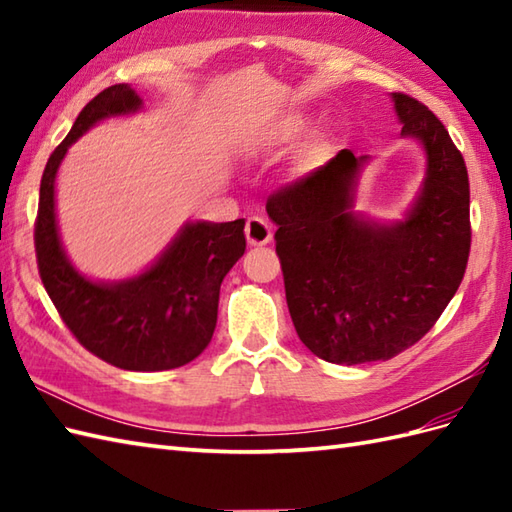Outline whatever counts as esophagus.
Here are the masks:
<instances>
[{"label":"esophagus","instance_id":"34e87169","mask_svg":"<svg viewBox=\"0 0 512 512\" xmlns=\"http://www.w3.org/2000/svg\"><path fill=\"white\" fill-rule=\"evenodd\" d=\"M246 239L250 246H266L273 239V226L264 217H248Z\"/></svg>","mask_w":512,"mask_h":512}]
</instances>
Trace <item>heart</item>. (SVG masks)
Returning a JSON list of instances; mask_svg holds the SVG:
<instances>
[{
    "label": "heart",
    "mask_w": 512,
    "mask_h": 512,
    "mask_svg": "<svg viewBox=\"0 0 512 512\" xmlns=\"http://www.w3.org/2000/svg\"><path fill=\"white\" fill-rule=\"evenodd\" d=\"M306 127H308V121L303 114L288 116L286 121L279 125V138L284 140V143H295V140L301 138V134L306 132ZM328 151H330V140L325 136H317L308 147V156L314 160H321Z\"/></svg>",
    "instance_id": "1"
}]
</instances>
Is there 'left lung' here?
I'll list each match as a JSON object with an SVG mask.
<instances>
[{
  "label": "left lung",
  "mask_w": 512,
  "mask_h": 512,
  "mask_svg": "<svg viewBox=\"0 0 512 512\" xmlns=\"http://www.w3.org/2000/svg\"><path fill=\"white\" fill-rule=\"evenodd\" d=\"M391 99L400 134L427 151V178L405 220L385 226L352 211L367 158L350 149L266 202L295 330L336 365L387 361L418 343L458 292L471 253L460 149L427 105L402 92Z\"/></svg>",
  "instance_id": "1"
}]
</instances>
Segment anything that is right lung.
<instances>
[{"label":"right lung","mask_w":512,"mask_h":512,"mask_svg":"<svg viewBox=\"0 0 512 512\" xmlns=\"http://www.w3.org/2000/svg\"><path fill=\"white\" fill-rule=\"evenodd\" d=\"M140 96L125 83L96 94L52 151L43 169L35 222L39 277L63 323L85 350L129 372H162L191 363L211 343L220 286L246 250L244 220L191 222L158 262L134 279L94 284L65 257L57 215L54 178L76 138L110 116L138 112Z\"/></svg>","instance_id":"add662e5"}]
</instances>
